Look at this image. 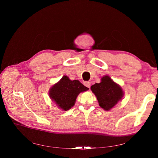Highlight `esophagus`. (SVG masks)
Masks as SVG:
<instances>
[{"label": "esophagus", "instance_id": "34e87169", "mask_svg": "<svg viewBox=\"0 0 158 158\" xmlns=\"http://www.w3.org/2000/svg\"><path fill=\"white\" fill-rule=\"evenodd\" d=\"M84 85H85V86H86V87H88V88H90V86H91V83L89 82H85L84 83Z\"/></svg>", "mask_w": 158, "mask_h": 158}]
</instances>
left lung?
Instances as JSON below:
<instances>
[{
    "mask_svg": "<svg viewBox=\"0 0 158 158\" xmlns=\"http://www.w3.org/2000/svg\"><path fill=\"white\" fill-rule=\"evenodd\" d=\"M91 89L96 96L99 106L106 111L112 109L124 95L121 87L108 76L102 77L100 83L92 85Z\"/></svg>",
    "mask_w": 158,
    "mask_h": 158,
    "instance_id": "left-lung-1",
    "label": "left lung"
}]
</instances>
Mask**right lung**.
Instances as JSON below:
<instances>
[{"label": "right lung", "instance_id": "add662e5", "mask_svg": "<svg viewBox=\"0 0 158 158\" xmlns=\"http://www.w3.org/2000/svg\"><path fill=\"white\" fill-rule=\"evenodd\" d=\"M88 89L78 80H70L67 76H64L51 88L49 97L59 108L68 111L74 106L78 94Z\"/></svg>", "mask_w": 158, "mask_h": 158}]
</instances>
